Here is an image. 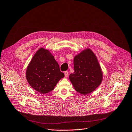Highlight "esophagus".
I'll use <instances>...</instances> for the list:
<instances>
[{"mask_svg": "<svg viewBox=\"0 0 132 132\" xmlns=\"http://www.w3.org/2000/svg\"><path fill=\"white\" fill-rule=\"evenodd\" d=\"M64 74H65V77L67 78L68 77V76H69V72H68V71H66V72H65Z\"/></svg>", "mask_w": 132, "mask_h": 132, "instance_id": "obj_1", "label": "esophagus"}]
</instances>
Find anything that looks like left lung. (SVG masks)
<instances>
[{"mask_svg":"<svg viewBox=\"0 0 132 132\" xmlns=\"http://www.w3.org/2000/svg\"><path fill=\"white\" fill-rule=\"evenodd\" d=\"M75 72L69 78L75 89L86 95L95 91L103 80V72L97 57L86 48L77 54L73 60Z\"/></svg>","mask_w":132,"mask_h":132,"instance_id":"left-lung-1","label":"left lung"}]
</instances>
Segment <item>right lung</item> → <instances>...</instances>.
<instances>
[{
	"label": "right lung",
	"instance_id": "add662e5",
	"mask_svg": "<svg viewBox=\"0 0 132 132\" xmlns=\"http://www.w3.org/2000/svg\"><path fill=\"white\" fill-rule=\"evenodd\" d=\"M64 77L58 63L48 50L40 48L27 68L26 79L34 90L42 94L52 91Z\"/></svg>",
	"mask_w": 132,
	"mask_h": 132
}]
</instances>
